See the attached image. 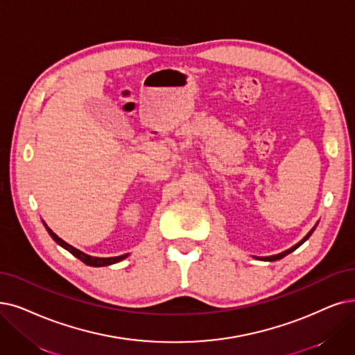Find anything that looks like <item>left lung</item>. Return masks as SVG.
Masks as SVG:
<instances>
[{"label": "left lung", "instance_id": "8db88e82", "mask_svg": "<svg viewBox=\"0 0 355 355\" xmlns=\"http://www.w3.org/2000/svg\"><path fill=\"white\" fill-rule=\"evenodd\" d=\"M313 230H315V229H311V230H310V232L307 233V236H306V237H304V239L302 240V242H300V243H297V245H295V246H293L291 249H288V250H286V252H282V253H278V254H274V257H268V258H261V259H262V261H278V259H281V258H284V257H286V254L291 253L293 250H295L297 248H299V246H302V245H303V243L306 242V240H307V239H309V237L311 236V233H313Z\"/></svg>", "mask_w": 355, "mask_h": 355}]
</instances>
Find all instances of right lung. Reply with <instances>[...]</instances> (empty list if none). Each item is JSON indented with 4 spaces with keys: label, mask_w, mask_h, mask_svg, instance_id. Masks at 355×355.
Listing matches in <instances>:
<instances>
[{
    "label": "right lung",
    "mask_w": 355,
    "mask_h": 355,
    "mask_svg": "<svg viewBox=\"0 0 355 355\" xmlns=\"http://www.w3.org/2000/svg\"><path fill=\"white\" fill-rule=\"evenodd\" d=\"M45 227H46V224H45ZM46 230H48V233L51 234V237L55 240L56 243H58L60 246H62L64 249H67L69 253H73L76 258H78L80 261H83L84 263L89 265V266H106V265L116 263V262H119V261H122V259H125L126 257H128V254H121V257H115V258H94V257H89V254L83 253V252H80L78 249H76V248H73L71 245H68L67 242H64V240L60 239L58 236H56V234L49 229V227H46Z\"/></svg>",
    "instance_id": "add662e5"
}]
</instances>
